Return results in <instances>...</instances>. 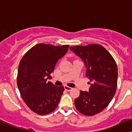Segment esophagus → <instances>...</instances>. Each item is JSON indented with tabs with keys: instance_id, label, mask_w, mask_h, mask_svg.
<instances>
[{
	"instance_id": "obj_1",
	"label": "esophagus",
	"mask_w": 132,
	"mask_h": 132,
	"mask_svg": "<svg viewBox=\"0 0 132 132\" xmlns=\"http://www.w3.org/2000/svg\"><path fill=\"white\" fill-rule=\"evenodd\" d=\"M64 89H65V90H66V91H68V92H69V91H70V90H72V88H71V87L67 86H65Z\"/></svg>"
}]
</instances>
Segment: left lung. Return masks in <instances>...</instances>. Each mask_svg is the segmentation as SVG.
Instances as JSON below:
<instances>
[{"label": "left lung", "instance_id": "8db88e82", "mask_svg": "<svg viewBox=\"0 0 132 132\" xmlns=\"http://www.w3.org/2000/svg\"><path fill=\"white\" fill-rule=\"evenodd\" d=\"M82 59L86 77L91 84L89 92H80L74 101L77 110L85 116H94L106 108L114 97L118 83L115 60L104 46L98 44L70 47Z\"/></svg>", "mask_w": 132, "mask_h": 132}]
</instances>
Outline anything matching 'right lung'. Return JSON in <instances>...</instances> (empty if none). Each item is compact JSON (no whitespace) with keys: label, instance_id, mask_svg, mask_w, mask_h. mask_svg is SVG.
Segmentation results:
<instances>
[{"label":"right lung","instance_id":"obj_1","mask_svg":"<svg viewBox=\"0 0 132 132\" xmlns=\"http://www.w3.org/2000/svg\"><path fill=\"white\" fill-rule=\"evenodd\" d=\"M69 45L38 44L26 52L18 66L17 86L25 104L38 115L53 112L58 106L64 88L51 82L58 60L67 52Z\"/></svg>","mask_w":132,"mask_h":132}]
</instances>
